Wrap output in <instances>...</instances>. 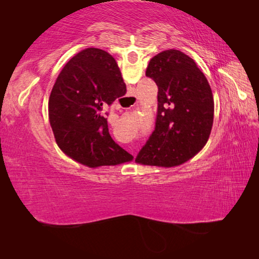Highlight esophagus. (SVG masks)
I'll use <instances>...</instances> for the list:
<instances>
[{
  "mask_svg": "<svg viewBox=\"0 0 259 259\" xmlns=\"http://www.w3.org/2000/svg\"><path fill=\"white\" fill-rule=\"evenodd\" d=\"M133 98H134V97H133Z\"/></svg>",
  "mask_w": 259,
  "mask_h": 259,
  "instance_id": "esophagus-1",
  "label": "esophagus"
}]
</instances>
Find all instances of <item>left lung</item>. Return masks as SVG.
I'll return each mask as SVG.
<instances>
[{
  "mask_svg": "<svg viewBox=\"0 0 259 259\" xmlns=\"http://www.w3.org/2000/svg\"><path fill=\"white\" fill-rule=\"evenodd\" d=\"M146 76L156 83L155 129L136 161L170 168L185 163L207 144L213 123V97L195 61L175 49L150 60Z\"/></svg>",
  "mask_w": 259,
  "mask_h": 259,
  "instance_id": "8db88e82",
  "label": "left lung"
}]
</instances>
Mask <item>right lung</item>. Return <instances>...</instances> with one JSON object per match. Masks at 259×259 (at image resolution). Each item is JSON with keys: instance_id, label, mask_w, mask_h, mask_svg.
Listing matches in <instances>:
<instances>
[{"instance_id": "add662e5", "label": "right lung", "mask_w": 259, "mask_h": 259, "mask_svg": "<svg viewBox=\"0 0 259 259\" xmlns=\"http://www.w3.org/2000/svg\"><path fill=\"white\" fill-rule=\"evenodd\" d=\"M121 84L115 59L97 48L80 51L61 69L49 97V120L59 148L71 159L90 168L133 160L111 137L102 112L120 98Z\"/></svg>"}]
</instances>
